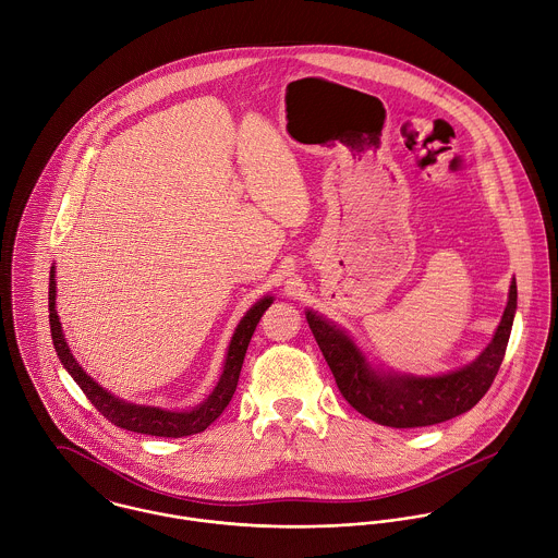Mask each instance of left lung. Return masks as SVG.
<instances>
[{
  "mask_svg": "<svg viewBox=\"0 0 558 558\" xmlns=\"http://www.w3.org/2000/svg\"><path fill=\"white\" fill-rule=\"evenodd\" d=\"M515 308L518 284L513 280L509 304L492 343L474 363L435 378L374 369L354 341L332 322L313 311H306V322L341 396L361 415L389 428H420L463 415L483 400L502 365Z\"/></svg>",
  "mask_w": 558,
  "mask_h": 558,
  "instance_id": "1",
  "label": "left lung"
}]
</instances>
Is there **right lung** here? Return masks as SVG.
I'll list each match as a JSON object with an SVG mask.
<instances>
[{
  "mask_svg": "<svg viewBox=\"0 0 558 558\" xmlns=\"http://www.w3.org/2000/svg\"><path fill=\"white\" fill-rule=\"evenodd\" d=\"M271 298H263L258 300L247 313L245 317L239 322L232 341L228 345V354H226V363H223V374L217 383V387L213 389V393L193 411H162L156 407H138V404H130L123 402L119 398H114L112 393H108L106 389H101L73 359L60 322H58V313H56V280H53V267H51V276H49V328H51V341L53 348L58 352V359L62 363V367L71 374V378L77 383V387L84 391V396L90 400V404L114 426L123 428V430H132V433H141V435H151V437H189V435H197L202 430H206L221 413L223 409L230 404L234 391H236V383H239V374L243 367V359L250 345V339L263 317V313L271 306Z\"/></svg>",
  "mask_w": 558,
  "mask_h": 558,
  "instance_id": "add662e5",
  "label": "right lung"
}]
</instances>
